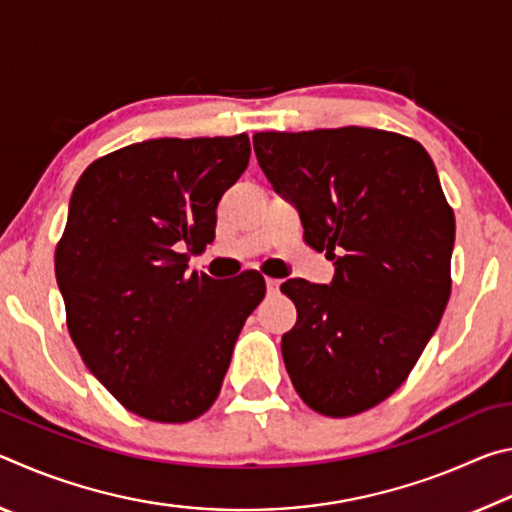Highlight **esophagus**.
<instances>
[{
	"label": "esophagus",
	"instance_id": "esophagus-1",
	"mask_svg": "<svg viewBox=\"0 0 512 512\" xmlns=\"http://www.w3.org/2000/svg\"><path fill=\"white\" fill-rule=\"evenodd\" d=\"M280 280H275V277H266V289H268V293H277L280 291Z\"/></svg>",
	"mask_w": 512,
	"mask_h": 512
}]
</instances>
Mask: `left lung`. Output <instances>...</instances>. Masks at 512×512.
<instances>
[{
    "label": "left lung",
    "mask_w": 512,
    "mask_h": 512,
    "mask_svg": "<svg viewBox=\"0 0 512 512\" xmlns=\"http://www.w3.org/2000/svg\"><path fill=\"white\" fill-rule=\"evenodd\" d=\"M305 241L334 259L332 284L289 280L298 320L282 359L309 409L348 418L404 384L452 293L456 221L420 142L377 128L255 133Z\"/></svg>",
    "instance_id": "obj_1"
}]
</instances>
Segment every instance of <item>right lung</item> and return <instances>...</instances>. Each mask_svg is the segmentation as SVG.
Here are the masks:
<instances>
[{
    "label": "right lung",
    "mask_w": 512,
    "mask_h": 512,
    "mask_svg": "<svg viewBox=\"0 0 512 512\" xmlns=\"http://www.w3.org/2000/svg\"><path fill=\"white\" fill-rule=\"evenodd\" d=\"M248 158L246 133L162 137L94 160L74 187L56 246L67 329L92 375L140 418L176 424L210 409L264 298L257 271L230 287L187 273Z\"/></svg>",
    "instance_id": "add662e5"
}]
</instances>
